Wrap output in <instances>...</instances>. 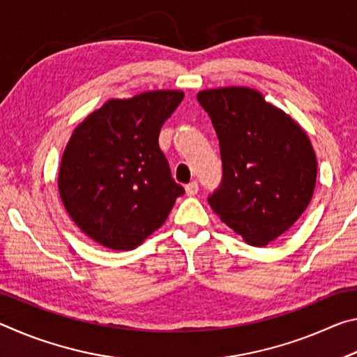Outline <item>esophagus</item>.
I'll return each instance as SVG.
<instances>
[{
  "label": "esophagus",
  "mask_w": 357,
  "mask_h": 357,
  "mask_svg": "<svg viewBox=\"0 0 357 357\" xmlns=\"http://www.w3.org/2000/svg\"><path fill=\"white\" fill-rule=\"evenodd\" d=\"M185 193L189 197L197 195V193H198V183H197V181H192V183L185 185Z\"/></svg>",
  "instance_id": "esophagus-1"
}]
</instances>
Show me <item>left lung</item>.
<instances>
[{"instance_id":"1","label":"left lung","mask_w":357,"mask_h":357,"mask_svg":"<svg viewBox=\"0 0 357 357\" xmlns=\"http://www.w3.org/2000/svg\"><path fill=\"white\" fill-rule=\"evenodd\" d=\"M222 157V181L208 197L223 223L255 247L293 227L309 206L317 157L309 137L255 89L219 88L197 96Z\"/></svg>"}]
</instances>
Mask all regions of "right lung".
Masks as SVG:
<instances>
[{
  "label": "right lung",
  "instance_id": "1",
  "mask_svg": "<svg viewBox=\"0 0 357 357\" xmlns=\"http://www.w3.org/2000/svg\"><path fill=\"white\" fill-rule=\"evenodd\" d=\"M181 91L108 100L72 134L59 167V195L96 243L130 250L164 225L184 187L174 183L159 134Z\"/></svg>",
  "mask_w": 357,
  "mask_h": 357
}]
</instances>
